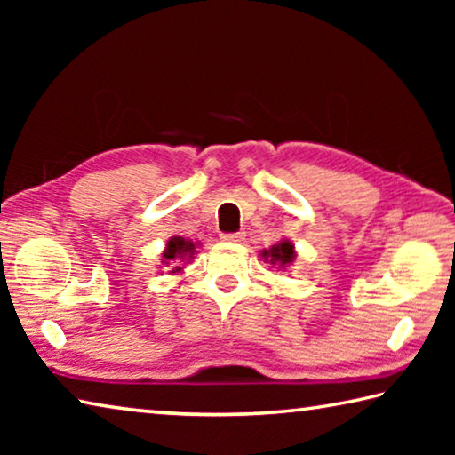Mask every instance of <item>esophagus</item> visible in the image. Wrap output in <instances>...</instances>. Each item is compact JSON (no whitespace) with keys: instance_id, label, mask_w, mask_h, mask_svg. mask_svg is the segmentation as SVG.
I'll return each instance as SVG.
<instances>
[{"instance_id":"34e87169","label":"esophagus","mask_w":455,"mask_h":455,"mask_svg":"<svg viewBox=\"0 0 455 455\" xmlns=\"http://www.w3.org/2000/svg\"><path fill=\"white\" fill-rule=\"evenodd\" d=\"M220 238H222V241H227V243H243L244 233H225Z\"/></svg>"}]
</instances>
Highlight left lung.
Masks as SVG:
<instances>
[{"label": "left lung", "instance_id": "obj_1", "mask_svg": "<svg viewBox=\"0 0 455 455\" xmlns=\"http://www.w3.org/2000/svg\"><path fill=\"white\" fill-rule=\"evenodd\" d=\"M260 255H263V259L267 260V263L276 265L279 268L289 267L292 260H295V257H297L295 255V246H292L291 241L276 243V244L271 246V249H267V251L260 252Z\"/></svg>", "mask_w": 455, "mask_h": 455}]
</instances>
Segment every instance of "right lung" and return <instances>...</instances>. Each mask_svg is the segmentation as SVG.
Returning a JSON list of instances; mask_svg holds the SVG:
<instances>
[{"label":"right lung","mask_w":455,"mask_h":455,"mask_svg":"<svg viewBox=\"0 0 455 455\" xmlns=\"http://www.w3.org/2000/svg\"><path fill=\"white\" fill-rule=\"evenodd\" d=\"M195 252H196L195 243L184 236H172L171 241L166 243V249L160 260H163V265L172 267L171 273H180L182 271L180 265L190 263V260L195 259Z\"/></svg>","instance_id":"1"}]
</instances>
